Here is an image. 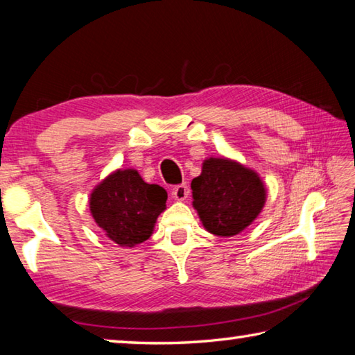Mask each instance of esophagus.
<instances>
[{"label": "esophagus", "instance_id": "1", "mask_svg": "<svg viewBox=\"0 0 355 355\" xmlns=\"http://www.w3.org/2000/svg\"><path fill=\"white\" fill-rule=\"evenodd\" d=\"M188 196H189V188L184 183L183 184H178V186H175V188L172 189V199L173 200L182 202V200L188 199Z\"/></svg>", "mask_w": 355, "mask_h": 355}]
</instances>
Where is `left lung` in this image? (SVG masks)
<instances>
[{"instance_id": "obj_1", "label": "left lung", "mask_w": 355, "mask_h": 355, "mask_svg": "<svg viewBox=\"0 0 355 355\" xmlns=\"http://www.w3.org/2000/svg\"><path fill=\"white\" fill-rule=\"evenodd\" d=\"M192 207L203 227L218 236H235L261 213L266 188L255 171L228 158L203 161L191 182Z\"/></svg>"}]
</instances>
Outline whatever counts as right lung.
Returning <instances> with one entry per match:
<instances>
[{
  "label": "right lung",
  "instance_id": "add662e5",
  "mask_svg": "<svg viewBox=\"0 0 355 355\" xmlns=\"http://www.w3.org/2000/svg\"><path fill=\"white\" fill-rule=\"evenodd\" d=\"M166 200L164 188L146 183L135 169H119L95 186L89 208L111 241L120 248H135L152 236Z\"/></svg>",
  "mask_w": 355,
  "mask_h": 355
}]
</instances>
